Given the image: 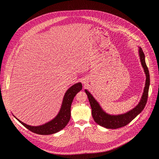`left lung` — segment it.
<instances>
[{"label":"left lung","mask_w":159,"mask_h":159,"mask_svg":"<svg viewBox=\"0 0 159 159\" xmlns=\"http://www.w3.org/2000/svg\"><path fill=\"white\" fill-rule=\"evenodd\" d=\"M139 56L140 57L141 63L146 74V82L142 99L139 102V104L133 109L123 115H108L102 109L99 103L94 98L92 94L89 91H87V90H85V92L87 95L90 106H91L92 115L93 119L95 122L99 125L109 129H117L119 128H121L129 123L143 110L148 99V89L150 85V75L148 67L145 63L144 53L140 47L139 48Z\"/></svg>","instance_id":"left-lung-1"}]
</instances>
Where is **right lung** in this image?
<instances>
[{
    "mask_svg": "<svg viewBox=\"0 0 159 159\" xmlns=\"http://www.w3.org/2000/svg\"><path fill=\"white\" fill-rule=\"evenodd\" d=\"M82 85L80 82L77 83L67 90L65 94L62 105L58 115L50 122L38 126H29L16 118L27 129L31 131L42 135L51 134L58 132L64 128L69 122L71 116V104L75 95L82 90Z\"/></svg>",
    "mask_w": 159,
    "mask_h": 159,
    "instance_id": "1",
    "label": "right lung"
}]
</instances>
